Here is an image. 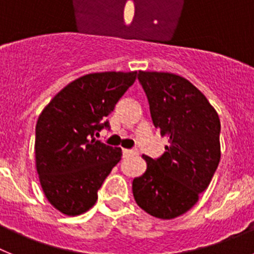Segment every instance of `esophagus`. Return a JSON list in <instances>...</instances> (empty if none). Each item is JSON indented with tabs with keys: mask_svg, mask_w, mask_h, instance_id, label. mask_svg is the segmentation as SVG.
Segmentation results:
<instances>
[{
	"mask_svg": "<svg viewBox=\"0 0 254 254\" xmlns=\"http://www.w3.org/2000/svg\"><path fill=\"white\" fill-rule=\"evenodd\" d=\"M138 150L137 149H123V156H131V155H137Z\"/></svg>",
	"mask_w": 254,
	"mask_h": 254,
	"instance_id": "esophagus-1",
	"label": "esophagus"
}]
</instances>
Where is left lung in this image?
Segmentation results:
<instances>
[{"label": "left lung", "instance_id": "left-lung-1", "mask_svg": "<svg viewBox=\"0 0 254 254\" xmlns=\"http://www.w3.org/2000/svg\"><path fill=\"white\" fill-rule=\"evenodd\" d=\"M151 120L169 145L160 158L145 156L146 172L132 182L134 201L158 219L187 212L208 187L220 161V120L187 78L138 71Z\"/></svg>", "mask_w": 254, "mask_h": 254}]
</instances>
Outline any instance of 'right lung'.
<instances>
[{
	"label": "right lung",
	"mask_w": 254,
	"mask_h": 254,
	"mask_svg": "<svg viewBox=\"0 0 254 254\" xmlns=\"http://www.w3.org/2000/svg\"><path fill=\"white\" fill-rule=\"evenodd\" d=\"M137 72L89 73L49 102L35 127V163L47 199L75 216L95 205L98 190L122 158L120 147L96 140L107 117Z\"/></svg>",
	"instance_id": "right-lung-1"
}]
</instances>
